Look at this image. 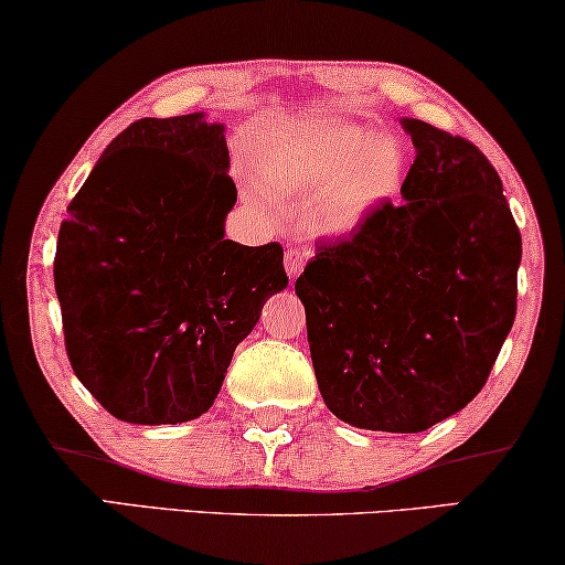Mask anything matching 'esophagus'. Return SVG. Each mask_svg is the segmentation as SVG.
Listing matches in <instances>:
<instances>
[{"instance_id": "esophagus-1", "label": "esophagus", "mask_w": 565, "mask_h": 565, "mask_svg": "<svg viewBox=\"0 0 565 565\" xmlns=\"http://www.w3.org/2000/svg\"><path fill=\"white\" fill-rule=\"evenodd\" d=\"M306 259H308V249H300V246H290V249L285 252V269H288L290 280H296V277L303 273Z\"/></svg>"}]
</instances>
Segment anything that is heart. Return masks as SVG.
Listing matches in <instances>:
<instances>
[{
    "label": "heart",
    "instance_id": "heart-1",
    "mask_svg": "<svg viewBox=\"0 0 565 565\" xmlns=\"http://www.w3.org/2000/svg\"><path fill=\"white\" fill-rule=\"evenodd\" d=\"M257 172L273 190L313 203L323 231L350 234L396 195L406 153L393 136H370L352 122H300L262 143Z\"/></svg>",
    "mask_w": 565,
    "mask_h": 565
}]
</instances>
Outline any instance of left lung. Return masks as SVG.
Here are the masks:
<instances>
[{
    "mask_svg": "<svg viewBox=\"0 0 565 565\" xmlns=\"http://www.w3.org/2000/svg\"><path fill=\"white\" fill-rule=\"evenodd\" d=\"M416 159L401 198L316 244L296 280L329 412L424 431L478 396L516 313L522 236L476 143L404 118Z\"/></svg>",
    "mask_w": 565,
    "mask_h": 565,
    "instance_id": "1",
    "label": "left lung"
}]
</instances>
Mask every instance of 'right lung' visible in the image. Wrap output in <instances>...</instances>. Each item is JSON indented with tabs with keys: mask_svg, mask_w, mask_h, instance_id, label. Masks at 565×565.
Here are the masks:
<instances>
[{
	"mask_svg": "<svg viewBox=\"0 0 565 565\" xmlns=\"http://www.w3.org/2000/svg\"><path fill=\"white\" fill-rule=\"evenodd\" d=\"M226 169L221 122L141 118L68 203L53 259L66 354L115 419L205 414L236 344L288 285L280 244L223 236L236 203Z\"/></svg>",
	"mask_w": 565,
	"mask_h": 565,
	"instance_id": "obj_1",
	"label": "right lung"
}]
</instances>
